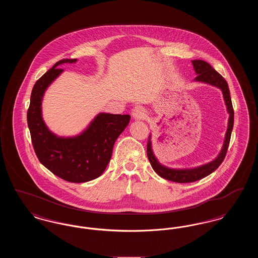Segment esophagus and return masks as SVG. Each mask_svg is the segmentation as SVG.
Listing matches in <instances>:
<instances>
[{"instance_id":"esophagus-1","label":"esophagus","mask_w":258,"mask_h":258,"mask_svg":"<svg viewBox=\"0 0 258 258\" xmlns=\"http://www.w3.org/2000/svg\"><path fill=\"white\" fill-rule=\"evenodd\" d=\"M132 115L136 120H141L146 116V113H145V109L142 106L137 105L132 110Z\"/></svg>"}]
</instances>
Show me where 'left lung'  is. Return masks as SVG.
I'll return each instance as SVG.
<instances>
[{
	"mask_svg": "<svg viewBox=\"0 0 258 258\" xmlns=\"http://www.w3.org/2000/svg\"><path fill=\"white\" fill-rule=\"evenodd\" d=\"M195 68V71L197 73L196 81H200L204 83H208L213 86L218 87L222 91L223 98L225 100V104L227 107V111L229 113V120H228V127L226 131L224 143L221 149V153L217 157L216 160L209 162L207 164H204L202 166H199L192 169H171L167 168L163 165H161L158 160L156 159L153 150H152V143H151V135H149L147 143V156L149 161L153 167V169L156 173L163 179L169 180L176 183H191L198 180H201L205 178L206 176L210 175L211 173L215 171L224 160L228 145L230 142L231 133L233 128L234 124V110L232 106V101L230 98L229 88L227 85V82L225 79L219 74L216 70L213 69V67L208 63L207 61L202 60H195L191 61Z\"/></svg>",
	"mask_w": 258,
	"mask_h": 258,
	"instance_id": "obj_1",
	"label": "left lung"
}]
</instances>
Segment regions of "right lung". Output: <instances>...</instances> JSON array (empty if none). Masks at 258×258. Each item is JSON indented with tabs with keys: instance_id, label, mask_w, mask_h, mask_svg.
I'll use <instances>...</instances> for the list:
<instances>
[{
	"instance_id": "obj_1",
	"label": "right lung",
	"mask_w": 258,
	"mask_h": 258,
	"mask_svg": "<svg viewBox=\"0 0 258 258\" xmlns=\"http://www.w3.org/2000/svg\"><path fill=\"white\" fill-rule=\"evenodd\" d=\"M76 59L57 61L35 84L27 121L37 159L62 180L85 183L99 177L112 156L113 146L130 123V115L99 113L86 131L74 137H58L42 120L41 100L46 88L62 73L59 66Z\"/></svg>"
}]
</instances>
